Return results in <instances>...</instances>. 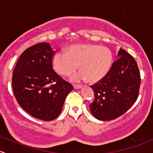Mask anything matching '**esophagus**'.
<instances>
[{
    "label": "esophagus",
    "instance_id": "34e87169",
    "mask_svg": "<svg viewBox=\"0 0 153 153\" xmlns=\"http://www.w3.org/2000/svg\"><path fill=\"white\" fill-rule=\"evenodd\" d=\"M73 87H74V88H75V89H80V88H81V87H82V86L80 85V84H74Z\"/></svg>",
    "mask_w": 153,
    "mask_h": 153
}]
</instances>
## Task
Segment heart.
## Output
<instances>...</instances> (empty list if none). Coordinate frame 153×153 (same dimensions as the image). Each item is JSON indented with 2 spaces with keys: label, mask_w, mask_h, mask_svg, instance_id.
<instances>
[{
  "label": "heart",
  "mask_w": 153,
  "mask_h": 153,
  "mask_svg": "<svg viewBox=\"0 0 153 153\" xmlns=\"http://www.w3.org/2000/svg\"><path fill=\"white\" fill-rule=\"evenodd\" d=\"M114 55L109 48L99 45H74L67 52L58 51L52 59L53 67L63 76H69L79 67L81 72L72 77L73 81L88 80L98 82L109 72L113 64Z\"/></svg>",
  "instance_id": "obj_1"
}]
</instances>
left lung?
I'll return each mask as SVG.
<instances>
[{
  "label": "left lung",
  "mask_w": 153,
  "mask_h": 153,
  "mask_svg": "<svg viewBox=\"0 0 153 153\" xmlns=\"http://www.w3.org/2000/svg\"><path fill=\"white\" fill-rule=\"evenodd\" d=\"M140 74L137 62L120 48L106 76L91 85L94 101L90 105L92 114L99 120H112L126 112L139 95Z\"/></svg>",
  "instance_id": "obj_1"
}]
</instances>
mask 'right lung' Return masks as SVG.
I'll return each instance as SVG.
<instances>
[{
	"label": "right lung",
	"instance_id": "right-lung-1",
	"mask_svg": "<svg viewBox=\"0 0 153 153\" xmlns=\"http://www.w3.org/2000/svg\"><path fill=\"white\" fill-rule=\"evenodd\" d=\"M55 51L48 42L27 48L19 57L12 78L18 103L26 112L45 121L56 119L73 87L53 69Z\"/></svg>",
	"mask_w": 153,
	"mask_h": 153
}]
</instances>
